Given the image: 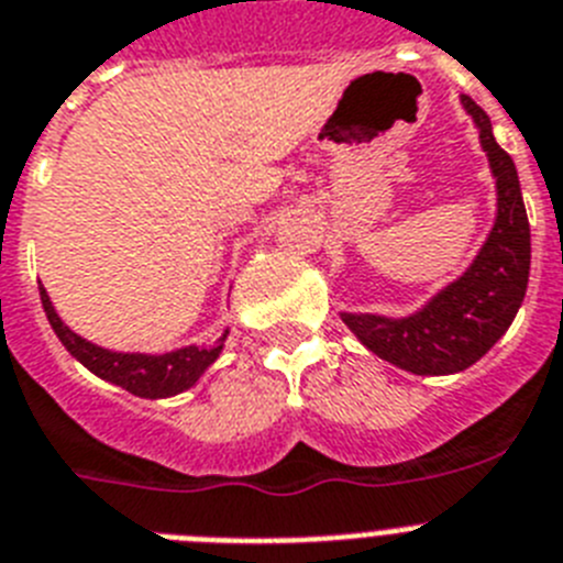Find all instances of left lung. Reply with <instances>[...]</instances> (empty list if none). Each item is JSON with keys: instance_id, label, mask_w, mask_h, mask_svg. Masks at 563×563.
<instances>
[{"instance_id": "1", "label": "left lung", "mask_w": 563, "mask_h": 563, "mask_svg": "<svg viewBox=\"0 0 563 563\" xmlns=\"http://www.w3.org/2000/svg\"><path fill=\"white\" fill-rule=\"evenodd\" d=\"M478 126L496 175L498 214L490 238L473 266L439 291L417 314L388 320L376 314H342L365 349L410 374L439 376L471 368L510 329L530 277V221L510 155L496 144L487 112L462 96Z\"/></svg>"}]
</instances>
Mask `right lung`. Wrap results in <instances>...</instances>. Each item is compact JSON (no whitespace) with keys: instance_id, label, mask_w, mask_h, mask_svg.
<instances>
[{"instance_id":"right-lung-1","label":"right lung","mask_w":563,"mask_h":563,"mask_svg":"<svg viewBox=\"0 0 563 563\" xmlns=\"http://www.w3.org/2000/svg\"><path fill=\"white\" fill-rule=\"evenodd\" d=\"M38 295H42V306H45V314L51 320L53 331L62 340L67 351L76 356L78 363L90 368L92 374L107 379V383L121 385L124 390L135 394V397L146 399H161L173 397L180 390L192 388L198 383V376L209 368V365L218 360L223 349V340L214 342L212 349H198V345H189V349H178L173 354H115V351L99 349L92 342L81 340L78 334H73L65 322L58 320L56 309H53L51 297L42 286H38Z\"/></svg>"}]
</instances>
